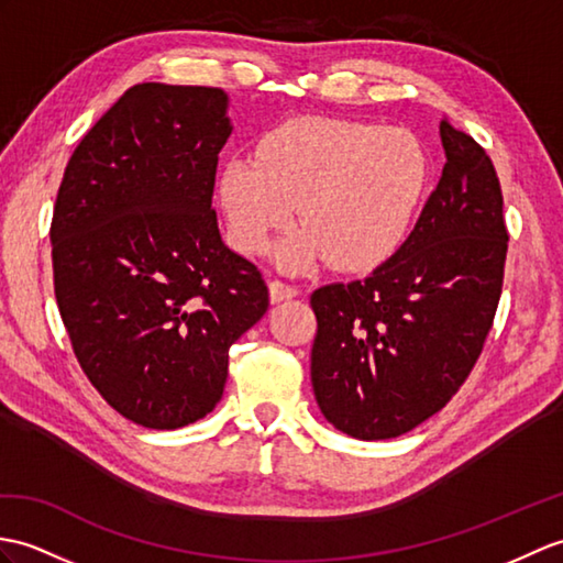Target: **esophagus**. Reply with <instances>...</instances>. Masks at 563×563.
I'll list each match as a JSON object with an SVG mask.
<instances>
[{
    "label": "esophagus",
    "instance_id": "1",
    "mask_svg": "<svg viewBox=\"0 0 563 563\" xmlns=\"http://www.w3.org/2000/svg\"><path fill=\"white\" fill-rule=\"evenodd\" d=\"M268 292H271V302H285V299H292L299 295L295 285H287L283 280H271Z\"/></svg>",
    "mask_w": 563,
    "mask_h": 563
}]
</instances>
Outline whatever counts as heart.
Segmentation results:
<instances>
[{
    "label": "heart",
    "instance_id": "b5f03b06",
    "mask_svg": "<svg viewBox=\"0 0 563 563\" xmlns=\"http://www.w3.org/2000/svg\"><path fill=\"white\" fill-rule=\"evenodd\" d=\"M427 181V151L408 129L295 117L258 139L256 158H230L218 187L244 254H266L297 206L302 225L280 244L283 268L331 258L341 271H372L408 240Z\"/></svg>",
    "mask_w": 563,
    "mask_h": 563
}]
</instances>
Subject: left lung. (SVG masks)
Here are the masks:
<instances>
[{
	"label": "left lung",
	"instance_id": "obj_1",
	"mask_svg": "<svg viewBox=\"0 0 563 563\" xmlns=\"http://www.w3.org/2000/svg\"><path fill=\"white\" fill-rule=\"evenodd\" d=\"M446 165L396 256L311 295V386L325 420L362 441L394 439L446 405L485 347L508 232L479 143L441 120Z\"/></svg>",
	"mask_w": 563,
	"mask_h": 563
}]
</instances>
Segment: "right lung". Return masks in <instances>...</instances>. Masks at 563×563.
Here are the masks:
<instances>
[{"mask_svg":"<svg viewBox=\"0 0 563 563\" xmlns=\"http://www.w3.org/2000/svg\"><path fill=\"white\" fill-rule=\"evenodd\" d=\"M230 134L222 88L139 84L64 169L49 228L57 307L88 382L141 427L211 412L230 345L268 309L211 206Z\"/></svg>","mask_w":563,"mask_h":563,"instance_id":"right-lung-1","label":"right lung"}]
</instances>
